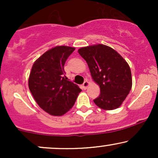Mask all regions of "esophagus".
Masks as SVG:
<instances>
[{"label":"esophagus","mask_w":158,"mask_h":158,"mask_svg":"<svg viewBox=\"0 0 158 158\" xmlns=\"http://www.w3.org/2000/svg\"><path fill=\"white\" fill-rule=\"evenodd\" d=\"M90 85V82L89 81H85L84 83H83V85H82V87H83V88H84V89L85 90V89H87V88H88V87Z\"/></svg>","instance_id":"1"}]
</instances>
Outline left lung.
I'll return each mask as SVG.
<instances>
[{"label": "left lung", "mask_w": 158, "mask_h": 158, "mask_svg": "<svg viewBox=\"0 0 158 158\" xmlns=\"http://www.w3.org/2000/svg\"><path fill=\"white\" fill-rule=\"evenodd\" d=\"M78 52L86 61L92 79L100 88V94L94 103L106 110L119 108L132 87L131 69L127 61L113 48L101 44L84 47Z\"/></svg>", "instance_id": "8db88e82"}]
</instances>
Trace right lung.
<instances>
[{
	"label": "right lung",
	"mask_w": 158,
	"mask_h": 158,
	"mask_svg": "<svg viewBox=\"0 0 158 158\" xmlns=\"http://www.w3.org/2000/svg\"><path fill=\"white\" fill-rule=\"evenodd\" d=\"M75 48L54 47L36 59L32 65L28 85L41 108L52 116H61L73 106L81 91L65 76L64 65Z\"/></svg>",
	"instance_id": "add662e5"
}]
</instances>
